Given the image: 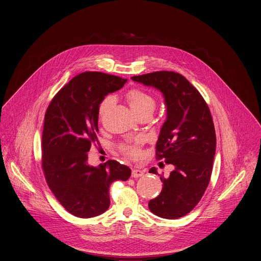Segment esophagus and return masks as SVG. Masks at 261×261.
<instances>
[{"instance_id":"esophagus-1","label":"esophagus","mask_w":261,"mask_h":261,"mask_svg":"<svg viewBox=\"0 0 261 261\" xmlns=\"http://www.w3.org/2000/svg\"><path fill=\"white\" fill-rule=\"evenodd\" d=\"M144 175V172L142 171V170H140V169H132V177H134V178H138V177H141V176H143Z\"/></svg>"}]
</instances>
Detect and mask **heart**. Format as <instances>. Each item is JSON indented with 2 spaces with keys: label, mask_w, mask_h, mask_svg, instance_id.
Listing matches in <instances>:
<instances>
[{
  "label": "heart",
  "mask_w": 261,
  "mask_h": 261,
  "mask_svg": "<svg viewBox=\"0 0 261 261\" xmlns=\"http://www.w3.org/2000/svg\"><path fill=\"white\" fill-rule=\"evenodd\" d=\"M127 103L131 109V111L136 116L141 117L148 115L151 117L155 110V100L152 96H150L148 93H146L139 89H132L127 92L126 94ZM114 103V99L111 96L105 97L100 105H99V116H104L106 112L110 109L112 104ZM142 143L141 139H137L135 142L132 143H126L121 146V150L129 157H138L140 156V149L139 145Z\"/></svg>",
  "instance_id": "b5f03b06"
}]
</instances>
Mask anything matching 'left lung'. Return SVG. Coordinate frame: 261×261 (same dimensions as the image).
<instances>
[{"instance_id": "1", "label": "left lung", "mask_w": 261, "mask_h": 261, "mask_svg": "<svg viewBox=\"0 0 261 261\" xmlns=\"http://www.w3.org/2000/svg\"><path fill=\"white\" fill-rule=\"evenodd\" d=\"M131 79L160 91L166 106L156 155L173 170L160 176L161 193L149 201V209L166 219L182 217L200 201L212 172L216 136L209 108L200 93L178 73L160 71ZM149 172L159 175L155 167Z\"/></svg>"}]
</instances>
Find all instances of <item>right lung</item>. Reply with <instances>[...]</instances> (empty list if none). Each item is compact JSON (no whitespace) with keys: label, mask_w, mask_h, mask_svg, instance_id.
Segmentation results:
<instances>
[{"label":"right lung","mask_w":261,"mask_h":261,"mask_svg":"<svg viewBox=\"0 0 261 261\" xmlns=\"http://www.w3.org/2000/svg\"><path fill=\"white\" fill-rule=\"evenodd\" d=\"M126 82L100 72L82 73L59 91L47 109L42 167L59 202L77 217L104 213L110 205L111 184L131 175L128 166L115 160L98 166L88 163V152L99 131V105Z\"/></svg>","instance_id":"right-lung-1"}]
</instances>
